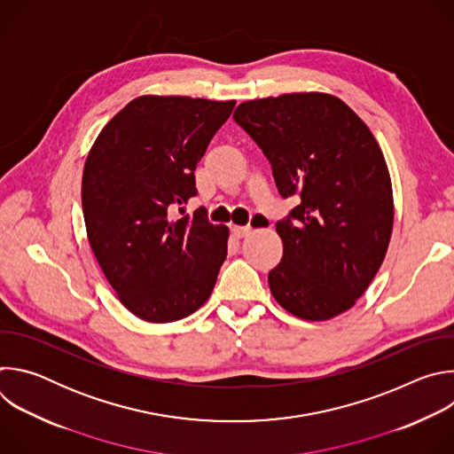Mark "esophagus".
Here are the masks:
<instances>
[{
    "label": "esophagus",
    "mask_w": 454,
    "mask_h": 454,
    "mask_svg": "<svg viewBox=\"0 0 454 454\" xmlns=\"http://www.w3.org/2000/svg\"><path fill=\"white\" fill-rule=\"evenodd\" d=\"M254 223H256L258 228H268V226H270L268 219H264V217H261V215L254 217ZM231 233H233V237H237V239H244V237H247V235L251 233V228H249V226H233V228H231Z\"/></svg>",
    "instance_id": "esophagus-1"
}]
</instances>
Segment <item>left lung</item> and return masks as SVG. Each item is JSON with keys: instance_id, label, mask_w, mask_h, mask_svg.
Returning <instances> with one entry per match:
<instances>
[{"instance_id": "1", "label": "left lung", "mask_w": 454, "mask_h": 454, "mask_svg": "<svg viewBox=\"0 0 454 454\" xmlns=\"http://www.w3.org/2000/svg\"><path fill=\"white\" fill-rule=\"evenodd\" d=\"M233 118L270 160L280 196L300 200L277 223L284 254L268 277L271 294L309 321L348 310L377 275L394 228L377 140L329 93L247 100Z\"/></svg>"}]
</instances>
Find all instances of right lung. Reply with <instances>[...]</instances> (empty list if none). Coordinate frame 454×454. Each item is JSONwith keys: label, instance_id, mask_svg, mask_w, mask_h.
I'll return each mask as SVG.
<instances>
[{"label": "right lung", "instance_id": "1", "mask_svg": "<svg viewBox=\"0 0 454 454\" xmlns=\"http://www.w3.org/2000/svg\"><path fill=\"white\" fill-rule=\"evenodd\" d=\"M235 100L144 95L116 113L82 174L90 246L118 300L151 323L196 312L226 261L228 228L205 208L172 219L198 196L196 170Z\"/></svg>", "mask_w": 454, "mask_h": 454}]
</instances>
